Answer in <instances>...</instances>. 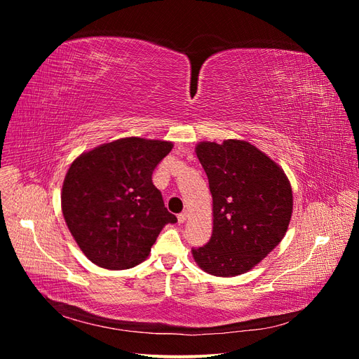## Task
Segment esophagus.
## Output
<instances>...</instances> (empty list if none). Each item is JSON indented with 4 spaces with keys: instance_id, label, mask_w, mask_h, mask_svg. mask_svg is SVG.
Wrapping results in <instances>:
<instances>
[{
    "instance_id": "esophagus-1",
    "label": "esophagus",
    "mask_w": 359,
    "mask_h": 359,
    "mask_svg": "<svg viewBox=\"0 0 359 359\" xmlns=\"http://www.w3.org/2000/svg\"><path fill=\"white\" fill-rule=\"evenodd\" d=\"M187 219H189V212L187 211H182L181 214H178V222L180 223H184Z\"/></svg>"
}]
</instances>
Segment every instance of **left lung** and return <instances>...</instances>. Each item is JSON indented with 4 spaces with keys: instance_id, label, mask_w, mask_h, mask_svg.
<instances>
[{
    "instance_id": "left-lung-1",
    "label": "left lung",
    "mask_w": 359,
    "mask_h": 359,
    "mask_svg": "<svg viewBox=\"0 0 359 359\" xmlns=\"http://www.w3.org/2000/svg\"><path fill=\"white\" fill-rule=\"evenodd\" d=\"M196 154L212 194V235L193 248L208 274L235 277L283 240L292 215L290 184L276 163L245 140L202 142Z\"/></svg>"
}]
</instances>
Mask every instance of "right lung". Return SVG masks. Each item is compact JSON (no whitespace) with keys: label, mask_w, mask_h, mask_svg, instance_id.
<instances>
[{"label":"right lung","mask_w":359,"mask_h":359,"mask_svg":"<svg viewBox=\"0 0 359 359\" xmlns=\"http://www.w3.org/2000/svg\"><path fill=\"white\" fill-rule=\"evenodd\" d=\"M170 142L118 139L76 158L62 184L64 220L91 262L127 269L149 255L163 226L177 223L153 184Z\"/></svg>","instance_id":"right-lung-1"}]
</instances>
